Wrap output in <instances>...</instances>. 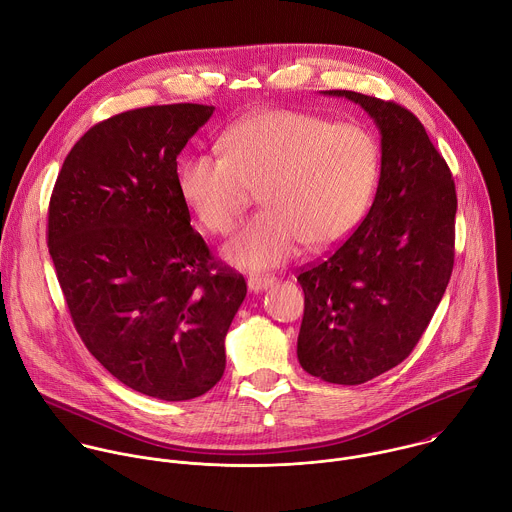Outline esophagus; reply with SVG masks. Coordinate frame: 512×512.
<instances>
[{"label": "esophagus", "mask_w": 512, "mask_h": 512, "mask_svg": "<svg viewBox=\"0 0 512 512\" xmlns=\"http://www.w3.org/2000/svg\"><path fill=\"white\" fill-rule=\"evenodd\" d=\"M275 281H277V279H275L273 275H253V277H249L247 285H249V289H251L253 293H259V291L269 289Z\"/></svg>", "instance_id": "34e87169"}]
</instances>
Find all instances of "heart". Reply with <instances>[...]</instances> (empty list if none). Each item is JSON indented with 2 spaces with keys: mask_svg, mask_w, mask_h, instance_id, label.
<instances>
[{
  "mask_svg": "<svg viewBox=\"0 0 512 512\" xmlns=\"http://www.w3.org/2000/svg\"><path fill=\"white\" fill-rule=\"evenodd\" d=\"M225 153H193L179 167V191L197 221L227 235L257 189L265 209L227 245L225 259L243 269L277 267L303 243L327 249L365 215L381 151L359 123L263 109L225 133Z\"/></svg>",
  "mask_w": 512,
  "mask_h": 512,
  "instance_id": "b5f03b06",
  "label": "heart"
}]
</instances>
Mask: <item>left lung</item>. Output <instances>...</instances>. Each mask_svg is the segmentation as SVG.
<instances>
[{
  "mask_svg": "<svg viewBox=\"0 0 512 512\" xmlns=\"http://www.w3.org/2000/svg\"><path fill=\"white\" fill-rule=\"evenodd\" d=\"M381 131V177L361 225L299 273L301 367L327 383L361 385L403 363L429 327L455 263L457 191L423 123L395 101L347 89Z\"/></svg>",
  "mask_w": 512,
  "mask_h": 512,
  "instance_id": "left-lung-1",
  "label": "left lung"
}]
</instances>
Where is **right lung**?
<instances>
[{
	"label": "right lung",
	"mask_w": 512,
	"mask_h": 512,
	"mask_svg": "<svg viewBox=\"0 0 512 512\" xmlns=\"http://www.w3.org/2000/svg\"><path fill=\"white\" fill-rule=\"evenodd\" d=\"M213 111L151 105L93 125L49 201V255L81 341L115 379L161 401L219 383L247 295L193 231L179 191L177 155Z\"/></svg>",
	"instance_id": "1"
}]
</instances>
